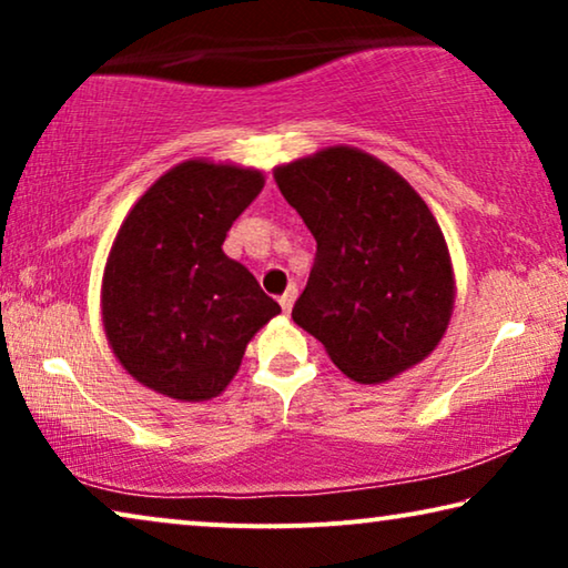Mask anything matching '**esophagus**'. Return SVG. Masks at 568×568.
Here are the masks:
<instances>
[{"label":"esophagus","instance_id":"34e87169","mask_svg":"<svg viewBox=\"0 0 568 568\" xmlns=\"http://www.w3.org/2000/svg\"><path fill=\"white\" fill-rule=\"evenodd\" d=\"M294 300H297V286L290 284V290H286L282 297H278V305H282L284 313H290L292 305H294Z\"/></svg>","mask_w":568,"mask_h":568}]
</instances>
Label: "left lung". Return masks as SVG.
Masks as SVG:
<instances>
[{
    "label": "left lung",
    "instance_id": "obj_1",
    "mask_svg": "<svg viewBox=\"0 0 568 568\" xmlns=\"http://www.w3.org/2000/svg\"><path fill=\"white\" fill-rule=\"evenodd\" d=\"M317 253L292 321L356 383H385L445 336L455 274L437 220L385 162L328 146L274 170Z\"/></svg>",
    "mask_w": 568,
    "mask_h": 568
}]
</instances>
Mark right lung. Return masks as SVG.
Listing matches in <instances>:
<instances>
[{"label": "right lung", "mask_w": 568, "mask_h": 568, "mask_svg": "<svg viewBox=\"0 0 568 568\" xmlns=\"http://www.w3.org/2000/svg\"><path fill=\"white\" fill-rule=\"evenodd\" d=\"M263 189L258 170L185 160L136 201L108 253L103 325L123 369L168 398H216L245 346L282 307L243 263L227 230Z\"/></svg>", "instance_id": "1"}]
</instances>
